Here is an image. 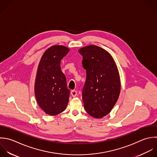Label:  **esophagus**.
I'll list each match as a JSON object with an SVG mask.
<instances>
[{
  "instance_id": "obj_1",
  "label": "esophagus",
  "mask_w": 157,
  "mask_h": 157,
  "mask_svg": "<svg viewBox=\"0 0 157 157\" xmlns=\"http://www.w3.org/2000/svg\"><path fill=\"white\" fill-rule=\"evenodd\" d=\"M71 94L72 97H75L77 95L78 92H77V91H76V90H71Z\"/></svg>"
}]
</instances>
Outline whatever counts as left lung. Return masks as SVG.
I'll return each instance as SVG.
<instances>
[{
	"mask_svg": "<svg viewBox=\"0 0 157 157\" xmlns=\"http://www.w3.org/2000/svg\"><path fill=\"white\" fill-rule=\"evenodd\" d=\"M86 80L82 100L86 112L100 119L108 115L116 105L121 92V79L116 63L105 49L89 45L79 49Z\"/></svg>",
	"mask_w": 157,
	"mask_h": 157,
	"instance_id": "left-lung-1",
	"label": "left lung"
}]
</instances>
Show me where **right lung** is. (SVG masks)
<instances>
[{"label":"right lung","mask_w":157,"mask_h":157,"mask_svg":"<svg viewBox=\"0 0 157 157\" xmlns=\"http://www.w3.org/2000/svg\"><path fill=\"white\" fill-rule=\"evenodd\" d=\"M70 49L62 45L51 46L43 54L38 64L35 95L38 105L50 116L59 114L66 109L70 90L60 68V61Z\"/></svg>","instance_id":"add662e5"}]
</instances>
